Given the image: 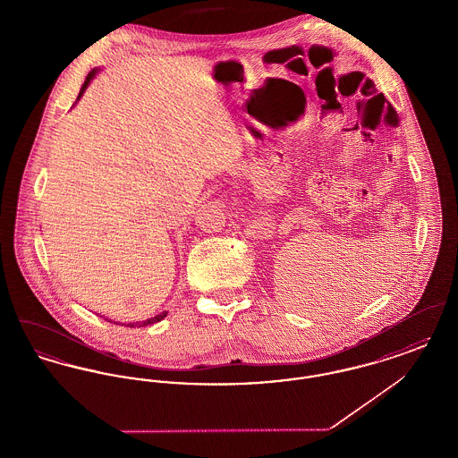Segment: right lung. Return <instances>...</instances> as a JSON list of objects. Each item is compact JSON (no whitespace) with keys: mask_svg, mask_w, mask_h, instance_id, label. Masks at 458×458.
Wrapping results in <instances>:
<instances>
[{"mask_svg":"<svg viewBox=\"0 0 458 458\" xmlns=\"http://www.w3.org/2000/svg\"><path fill=\"white\" fill-rule=\"evenodd\" d=\"M98 72H99V68H92V70H90V72H89V75L88 77H86V81H84V84H82V88H81V92H79V96H77V101H79V99H81V98H82V96H84V92H86V89L89 88V84H90V81H92V79H94V77H96V73H98ZM77 101H75V103H77ZM166 314H168V312H166V310H165V312H161V314H157V316H154V318H151V319H146V321H142V325H140V323H135V325H129V327H137V325H139V327H148V325H153V323H159V321H161V319H165V318H166Z\"/></svg>","mask_w":458,"mask_h":458,"instance_id":"right-lung-1","label":"right lung"}]
</instances>
